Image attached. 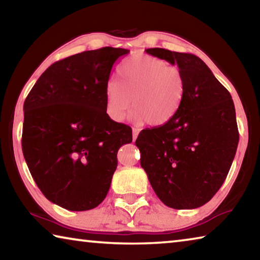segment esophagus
Returning <instances> with one entry per match:
<instances>
[{"mask_svg":"<svg viewBox=\"0 0 260 260\" xmlns=\"http://www.w3.org/2000/svg\"><path fill=\"white\" fill-rule=\"evenodd\" d=\"M139 133H140V129L139 128H133V141H135L136 138H138Z\"/></svg>","mask_w":260,"mask_h":260,"instance_id":"esophagus-1","label":"esophagus"}]
</instances>
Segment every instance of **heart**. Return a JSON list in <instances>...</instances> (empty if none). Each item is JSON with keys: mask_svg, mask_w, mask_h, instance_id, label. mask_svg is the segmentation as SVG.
Segmentation results:
<instances>
[{"mask_svg": "<svg viewBox=\"0 0 260 260\" xmlns=\"http://www.w3.org/2000/svg\"><path fill=\"white\" fill-rule=\"evenodd\" d=\"M118 82L105 87V109L114 121H122L132 108L133 119L150 126L172 120L186 93L184 77L178 67L149 55H134L117 70Z\"/></svg>", "mask_w": 260, "mask_h": 260, "instance_id": "1", "label": "heart"}]
</instances>
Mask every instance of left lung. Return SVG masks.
<instances>
[{"mask_svg": "<svg viewBox=\"0 0 260 260\" xmlns=\"http://www.w3.org/2000/svg\"><path fill=\"white\" fill-rule=\"evenodd\" d=\"M146 52L178 65L186 93L172 120L140 132L141 166L165 205L200 208L222 186L235 157L240 135L234 102L200 57L162 48Z\"/></svg>", "mask_w": 260, "mask_h": 260, "instance_id": "left-lung-1", "label": "left lung"}]
</instances>
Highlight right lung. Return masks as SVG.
Instances as JSON below:
<instances>
[{
	"mask_svg": "<svg viewBox=\"0 0 260 260\" xmlns=\"http://www.w3.org/2000/svg\"><path fill=\"white\" fill-rule=\"evenodd\" d=\"M129 50L104 47L50 65L24 103L21 148L47 200L70 211L102 203L117 169V152L132 128L112 120L105 87L114 61Z\"/></svg>",
	"mask_w": 260,
	"mask_h": 260,
	"instance_id": "right-lung-1",
	"label": "right lung"
}]
</instances>
